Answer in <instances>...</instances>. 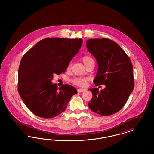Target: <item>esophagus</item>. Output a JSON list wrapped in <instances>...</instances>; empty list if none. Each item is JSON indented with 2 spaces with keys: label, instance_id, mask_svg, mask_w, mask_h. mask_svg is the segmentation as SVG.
I'll return each mask as SVG.
<instances>
[{
  "label": "esophagus",
  "instance_id": "obj_1",
  "mask_svg": "<svg viewBox=\"0 0 154 154\" xmlns=\"http://www.w3.org/2000/svg\"><path fill=\"white\" fill-rule=\"evenodd\" d=\"M85 91H86V89H83V88H79V89H77V91H78V92H79V93L85 92Z\"/></svg>",
  "mask_w": 154,
  "mask_h": 154
}]
</instances>
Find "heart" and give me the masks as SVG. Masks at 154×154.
Masks as SVG:
<instances>
[{
    "mask_svg": "<svg viewBox=\"0 0 154 154\" xmlns=\"http://www.w3.org/2000/svg\"><path fill=\"white\" fill-rule=\"evenodd\" d=\"M82 62L85 66H87L88 64L94 61L93 59L89 56H84L82 58ZM70 67V65H69V67ZM88 79L87 78H83V77H76L72 80V82L74 84L79 86V87H85L88 82Z\"/></svg>",
    "mask_w": 154,
    "mask_h": 154,
    "instance_id": "obj_1",
    "label": "heart"
}]
</instances>
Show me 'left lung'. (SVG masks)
<instances>
[{"instance_id": "obj_1", "label": "left lung", "mask_w": 154, "mask_h": 154, "mask_svg": "<svg viewBox=\"0 0 154 154\" xmlns=\"http://www.w3.org/2000/svg\"><path fill=\"white\" fill-rule=\"evenodd\" d=\"M87 47L99 66L94 82L96 86H106L100 91L97 88L89 89L93 96L88 106L101 116L114 114L124 107L134 88L131 59L117 43L109 38L89 39Z\"/></svg>"}]
</instances>
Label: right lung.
<instances>
[{"label":"right lung","mask_w":154,"mask_h":154,"mask_svg":"<svg viewBox=\"0 0 154 154\" xmlns=\"http://www.w3.org/2000/svg\"><path fill=\"white\" fill-rule=\"evenodd\" d=\"M81 38L51 37L37 43L23 56L18 69V91L26 106L35 115L55 117L66 110L77 93L67 84L58 88L54 75L65 73L82 43Z\"/></svg>","instance_id":"add662e5"}]
</instances>
